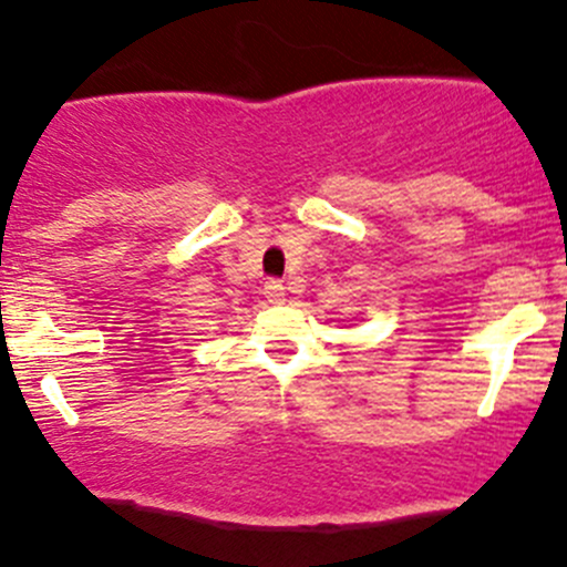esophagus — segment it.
I'll return each instance as SVG.
<instances>
[{"instance_id": "esophagus-1", "label": "esophagus", "mask_w": 567, "mask_h": 567, "mask_svg": "<svg viewBox=\"0 0 567 567\" xmlns=\"http://www.w3.org/2000/svg\"><path fill=\"white\" fill-rule=\"evenodd\" d=\"M262 293H266V299L271 301V305H282V301H285V285L279 282V279H268V282L262 285Z\"/></svg>"}]
</instances>
